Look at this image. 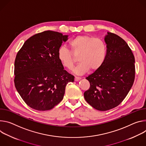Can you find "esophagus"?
<instances>
[{"label": "esophagus", "mask_w": 146, "mask_h": 146, "mask_svg": "<svg viewBox=\"0 0 146 146\" xmlns=\"http://www.w3.org/2000/svg\"><path fill=\"white\" fill-rule=\"evenodd\" d=\"M80 79V77H78V76H75V78H74V80H75V81H78V80H79Z\"/></svg>", "instance_id": "34e87169"}]
</instances>
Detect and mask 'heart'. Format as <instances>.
Here are the masks:
<instances>
[{
    "mask_svg": "<svg viewBox=\"0 0 146 146\" xmlns=\"http://www.w3.org/2000/svg\"><path fill=\"white\" fill-rule=\"evenodd\" d=\"M71 52L64 47L58 50V59L62 66L71 70L78 57L79 63L74 72L82 75L89 71H94L103 65L106 56V45L99 38L88 35H79L69 42Z\"/></svg>",
    "mask_w": 146,
    "mask_h": 146,
    "instance_id": "1",
    "label": "heart"
}]
</instances>
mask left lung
I'll list each match as a JSON object with an SVG mask.
<instances>
[{
	"mask_svg": "<svg viewBox=\"0 0 146 146\" xmlns=\"http://www.w3.org/2000/svg\"><path fill=\"white\" fill-rule=\"evenodd\" d=\"M105 60L102 66L86 78L89 89L86 101L94 108L107 111L121 103L135 80V57L126 42L117 35L107 32Z\"/></svg>",
	"mask_w": 146,
	"mask_h": 146,
	"instance_id": "obj_1",
	"label": "left lung"
}]
</instances>
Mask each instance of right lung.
Listing matches in <instances>:
<instances>
[{"label": "right lung", "instance_id": "add662e5", "mask_svg": "<svg viewBox=\"0 0 146 146\" xmlns=\"http://www.w3.org/2000/svg\"><path fill=\"white\" fill-rule=\"evenodd\" d=\"M67 35L52 31L36 34L24 43L14 62V85L24 102L38 111L49 110L63 99L74 76L64 70L58 50Z\"/></svg>", "mask_w": 146, "mask_h": 146}]
</instances>
